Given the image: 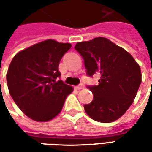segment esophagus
<instances>
[{
    "label": "esophagus",
    "mask_w": 152,
    "mask_h": 152,
    "mask_svg": "<svg viewBox=\"0 0 152 152\" xmlns=\"http://www.w3.org/2000/svg\"><path fill=\"white\" fill-rule=\"evenodd\" d=\"M75 89H78V90H80V89H84V85H83V84H80L79 86H76V87H75Z\"/></svg>",
    "instance_id": "34e87169"
}]
</instances>
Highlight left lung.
Returning <instances> with one entry per match:
<instances>
[{"mask_svg":"<svg viewBox=\"0 0 152 152\" xmlns=\"http://www.w3.org/2000/svg\"><path fill=\"white\" fill-rule=\"evenodd\" d=\"M75 50L83 58L88 76L101 75L98 86H87L94 99L84 105L86 113L102 123L116 121L136 97L142 81L140 66L130 53L105 37L78 42Z\"/></svg>","mask_w":152,"mask_h":152,"instance_id":"8db88e82","label":"left lung"}]
</instances>
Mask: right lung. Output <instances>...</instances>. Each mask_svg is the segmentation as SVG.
Segmentation results:
<instances>
[{
  "mask_svg": "<svg viewBox=\"0 0 152 152\" xmlns=\"http://www.w3.org/2000/svg\"><path fill=\"white\" fill-rule=\"evenodd\" d=\"M69 43L46 40L18 53L9 66L6 80L10 96L27 116L45 122L59 114L73 88L58 80L60 60Z\"/></svg>",
  "mask_w": 152,
  "mask_h": 152,
  "instance_id": "obj_1",
  "label": "right lung"
}]
</instances>
